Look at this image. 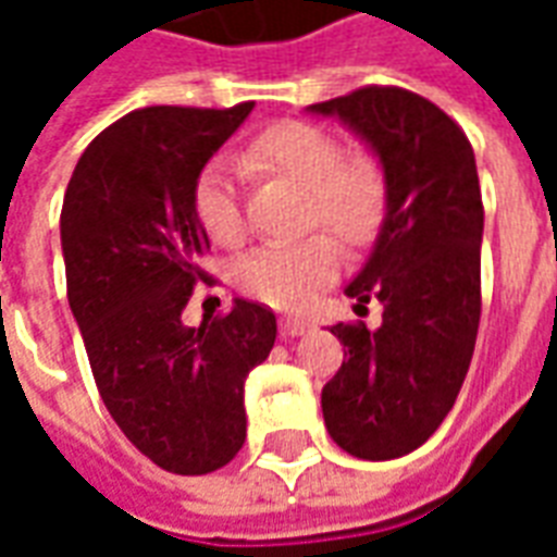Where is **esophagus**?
I'll return each instance as SVG.
<instances>
[{
	"mask_svg": "<svg viewBox=\"0 0 557 557\" xmlns=\"http://www.w3.org/2000/svg\"><path fill=\"white\" fill-rule=\"evenodd\" d=\"M310 327L313 325L304 322V319H283V322H280V334H283V337H301Z\"/></svg>",
	"mask_w": 557,
	"mask_h": 557,
	"instance_id": "34e87169",
	"label": "esophagus"
}]
</instances>
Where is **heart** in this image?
Wrapping results in <instances>:
<instances>
[{
  "label": "heart",
  "mask_w": 557,
  "mask_h": 557,
  "mask_svg": "<svg viewBox=\"0 0 557 557\" xmlns=\"http://www.w3.org/2000/svg\"><path fill=\"white\" fill-rule=\"evenodd\" d=\"M244 163L280 172L307 187L304 223H322L346 244L361 247L373 238L387 211V178L367 154L343 158V146L327 131L307 122H280L250 139ZM194 214L208 238L220 247H242L247 238L238 175L230 160H211L196 175ZM343 265L334 235L310 232L298 242L262 244L235 265L244 295L277 310H301L325 289Z\"/></svg>",
  "instance_id": "heart-1"
}]
</instances>
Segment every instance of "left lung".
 Wrapping results in <instances>:
<instances>
[{"label": "left lung", "instance_id": "8db88e82", "mask_svg": "<svg viewBox=\"0 0 557 557\" xmlns=\"http://www.w3.org/2000/svg\"><path fill=\"white\" fill-rule=\"evenodd\" d=\"M361 134L385 170L387 214L361 274L358 307L382 325L339 322L343 367L322 387L331 438L358 459H397L454 409L480 325L483 199L471 143L450 115L399 86H363L313 103Z\"/></svg>", "mask_w": 557, "mask_h": 557}]
</instances>
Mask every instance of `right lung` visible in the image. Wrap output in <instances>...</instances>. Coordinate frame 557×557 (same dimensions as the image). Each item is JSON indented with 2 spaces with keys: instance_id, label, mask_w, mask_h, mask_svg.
<instances>
[{
  "instance_id": "obj_1",
  "label": "right lung",
  "mask_w": 557,
  "mask_h": 557,
  "mask_svg": "<svg viewBox=\"0 0 557 557\" xmlns=\"http://www.w3.org/2000/svg\"><path fill=\"white\" fill-rule=\"evenodd\" d=\"M253 103L146 107L91 139L62 202L67 304L107 411L139 454L172 474H208L247 438L244 379L268 358L277 319L238 301L182 322L211 250L194 184Z\"/></svg>"
}]
</instances>
